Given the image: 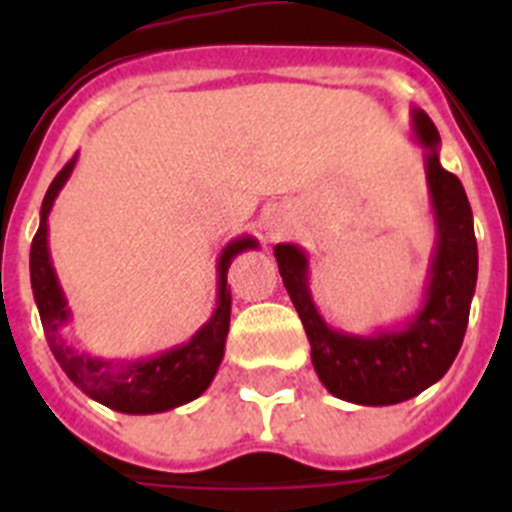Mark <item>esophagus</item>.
I'll list each match as a JSON object with an SVG mask.
<instances>
[{
  "label": "esophagus",
  "mask_w": 512,
  "mask_h": 512,
  "mask_svg": "<svg viewBox=\"0 0 512 512\" xmlns=\"http://www.w3.org/2000/svg\"><path fill=\"white\" fill-rule=\"evenodd\" d=\"M271 230H274V235H277V238H279V235H287L289 233L287 225H282V223H274V225H271Z\"/></svg>",
  "instance_id": "34e87169"
}]
</instances>
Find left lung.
Masks as SVG:
<instances>
[{
	"instance_id": "8db88e82",
	"label": "left lung",
	"mask_w": 512,
	"mask_h": 512,
	"mask_svg": "<svg viewBox=\"0 0 512 512\" xmlns=\"http://www.w3.org/2000/svg\"><path fill=\"white\" fill-rule=\"evenodd\" d=\"M415 138L425 148V176L436 215V253L425 300L405 328L354 336L333 330L310 297L307 256L300 246L274 248L279 274L295 305L312 366L330 395L356 405H397L420 395L449 372L459 354L477 287V238L467 192L438 161V130L423 110H413Z\"/></svg>"
}]
</instances>
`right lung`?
I'll use <instances>...</instances> for the list:
<instances>
[{
	"mask_svg": "<svg viewBox=\"0 0 512 512\" xmlns=\"http://www.w3.org/2000/svg\"><path fill=\"white\" fill-rule=\"evenodd\" d=\"M74 164L76 156L58 171L45 192L38 233L30 246V282H33L35 305H38L48 346L66 377L81 392H87L92 400L102 402L117 413H164V410L179 408L184 402H192L210 387L225 354V338L230 328V261L246 248H256V241L246 235V238H235L223 248L217 261V310L187 343L153 359L130 361V364L128 361L115 364V361L79 354L61 336V328L71 318V310L66 307V297H63L56 269L51 264V251H48V215H51L58 192L74 171Z\"/></svg>",
	"mask_w": 512,
	"mask_h": 512,
	"instance_id": "obj_1",
	"label": "right lung"
}]
</instances>
